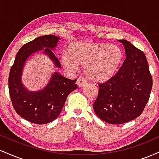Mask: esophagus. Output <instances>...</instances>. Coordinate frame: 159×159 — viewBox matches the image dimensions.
Here are the masks:
<instances>
[{
  "label": "esophagus",
  "instance_id": "esophagus-1",
  "mask_svg": "<svg viewBox=\"0 0 159 159\" xmlns=\"http://www.w3.org/2000/svg\"><path fill=\"white\" fill-rule=\"evenodd\" d=\"M77 84L78 85V87H84V85L87 84V81H86L84 78H78V80H77Z\"/></svg>",
  "mask_w": 159,
  "mask_h": 159
}]
</instances>
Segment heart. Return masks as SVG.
I'll return each mask as SVG.
<instances>
[{"mask_svg": "<svg viewBox=\"0 0 159 159\" xmlns=\"http://www.w3.org/2000/svg\"><path fill=\"white\" fill-rule=\"evenodd\" d=\"M123 54L121 48L106 43L75 42L62 54V63L68 70L76 72L84 65L85 75L94 82H105L119 69Z\"/></svg>", "mask_w": 159, "mask_h": 159, "instance_id": "b5f03b06", "label": "heart"}]
</instances>
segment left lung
I'll return each instance as SVG.
<instances>
[{
    "mask_svg": "<svg viewBox=\"0 0 159 159\" xmlns=\"http://www.w3.org/2000/svg\"><path fill=\"white\" fill-rule=\"evenodd\" d=\"M125 60L119 71L98 85L93 110L98 117L110 124H123L139 116L148 102L152 87L147 57L142 51L125 39Z\"/></svg>",
    "mask_w": 159,
    "mask_h": 159,
    "instance_id": "1",
    "label": "left lung"
}]
</instances>
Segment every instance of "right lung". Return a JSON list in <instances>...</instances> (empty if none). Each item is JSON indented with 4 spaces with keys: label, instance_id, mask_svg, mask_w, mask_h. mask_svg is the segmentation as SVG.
<instances>
[{
    "label": "right lung",
    "instance_id": "obj_1",
    "mask_svg": "<svg viewBox=\"0 0 159 159\" xmlns=\"http://www.w3.org/2000/svg\"><path fill=\"white\" fill-rule=\"evenodd\" d=\"M59 40L58 36L45 35L26 43L18 52L10 69L8 83L12 105L18 114L30 123L41 125L55 120L61 114L67 96L78 87L76 80L68 79L57 72L53 73L48 84L38 91H29L21 81L27 60L40 51L48 56L56 67L61 68L52 51Z\"/></svg>",
    "mask_w": 159,
    "mask_h": 159
}]
</instances>
